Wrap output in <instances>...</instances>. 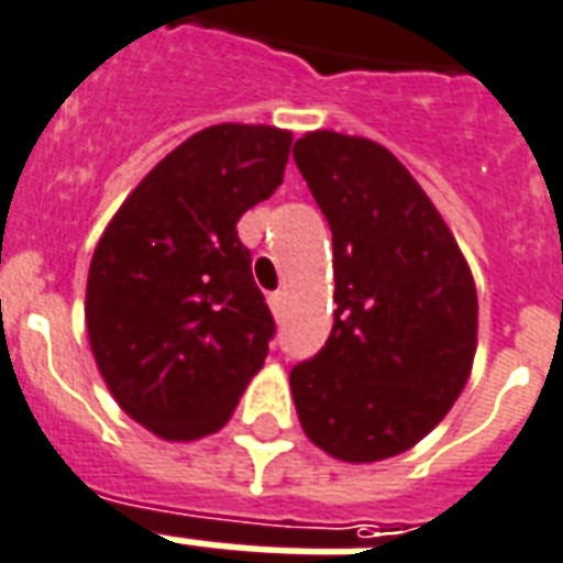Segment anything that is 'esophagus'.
<instances>
[{
    "mask_svg": "<svg viewBox=\"0 0 563 563\" xmlns=\"http://www.w3.org/2000/svg\"><path fill=\"white\" fill-rule=\"evenodd\" d=\"M268 307H272V312L280 319L283 310H286V291H272L268 295Z\"/></svg>",
    "mask_w": 563,
    "mask_h": 563,
    "instance_id": "34e87169",
    "label": "esophagus"
}]
</instances>
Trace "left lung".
Segmentation results:
<instances>
[{
  "instance_id": "obj_1",
  "label": "left lung",
  "mask_w": 563,
  "mask_h": 563,
  "mask_svg": "<svg viewBox=\"0 0 563 563\" xmlns=\"http://www.w3.org/2000/svg\"><path fill=\"white\" fill-rule=\"evenodd\" d=\"M291 156L333 233L336 310L316 357L289 372L303 431L372 463L413 449L461 396L478 298L452 230L375 141L307 132Z\"/></svg>"
}]
</instances>
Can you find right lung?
Returning <instances> with one entry per match:
<instances>
[{
	"mask_svg": "<svg viewBox=\"0 0 563 563\" xmlns=\"http://www.w3.org/2000/svg\"><path fill=\"white\" fill-rule=\"evenodd\" d=\"M291 132L218 123L170 150L93 251L85 321L100 375L162 440L214 434L263 368L274 319L239 218L283 183Z\"/></svg>",
	"mask_w": 563,
	"mask_h": 563,
	"instance_id": "obj_1",
	"label": "right lung"
}]
</instances>
